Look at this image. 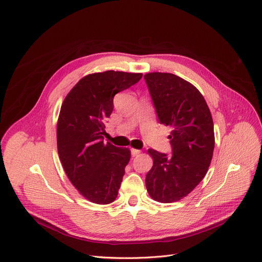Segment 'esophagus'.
I'll return each mask as SVG.
<instances>
[{"instance_id":"esophagus-1","label":"esophagus","mask_w":262,"mask_h":262,"mask_svg":"<svg viewBox=\"0 0 262 262\" xmlns=\"http://www.w3.org/2000/svg\"><path fill=\"white\" fill-rule=\"evenodd\" d=\"M141 153L140 149H136V148H132V156L136 157V156H139Z\"/></svg>"}]
</instances>
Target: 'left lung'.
<instances>
[{
	"label": "left lung",
	"instance_id": "1",
	"mask_svg": "<svg viewBox=\"0 0 262 262\" xmlns=\"http://www.w3.org/2000/svg\"><path fill=\"white\" fill-rule=\"evenodd\" d=\"M144 79L161 124L173 129L172 155L149 148L153 167L145 177L149 196L159 203L177 202L193 190L208 171L214 132L209 107L189 81L172 73H146Z\"/></svg>",
	"mask_w": 262,
	"mask_h": 262
}]
</instances>
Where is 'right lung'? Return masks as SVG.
<instances>
[{"mask_svg": "<svg viewBox=\"0 0 262 262\" xmlns=\"http://www.w3.org/2000/svg\"><path fill=\"white\" fill-rule=\"evenodd\" d=\"M141 77L142 73L113 70L88 74L62 102L57 121L59 159L79 194L94 204H110L118 196L130 150L104 143V122L114 110V96Z\"/></svg>", "mask_w": 262, "mask_h": 262, "instance_id": "right-lung-1", "label": "right lung"}]
</instances>
